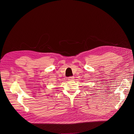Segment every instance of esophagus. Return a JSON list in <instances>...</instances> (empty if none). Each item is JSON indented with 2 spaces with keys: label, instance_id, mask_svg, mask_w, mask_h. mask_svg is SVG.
<instances>
[{
  "label": "esophagus",
  "instance_id": "esophagus-1",
  "mask_svg": "<svg viewBox=\"0 0 134 134\" xmlns=\"http://www.w3.org/2000/svg\"><path fill=\"white\" fill-rule=\"evenodd\" d=\"M74 77L73 76H69L68 78V80H69V81H72V80H73L74 79Z\"/></svg>",
  "mask_w": 134,
  "mask_h": 134
}]
</instances>
